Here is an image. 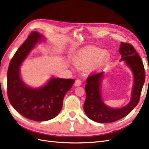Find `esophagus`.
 Instances as JSON below:
<instances>
[{
  "label": "esophagus",
  "instance_id": "34e87169",
  "mask_svg": "<svg viewBox=\"0 0 149 149\" xmlns=\"http://www.w3.org/2000/svg\"><path fill=\"white\" fill-rule=\"evenodd\" d=\"M81 80L79 79H78L76 80L75 81V83H74V85L75 86H80L81 84Z\"/></svg>",
  "mask_w": 149,
  "mask_h": 149
}]
</instances>
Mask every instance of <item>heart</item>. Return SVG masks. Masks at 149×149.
I'll return each instance as SVG.
<instances>
[{
    "mask_svg": "<svg viewBox=\"0 0 149 149\" xmlns=\"http://www.w3.org/2000/svg\"><path fill=\"white\" fill-rule=\"evenodd\" d=\"M109 59V54L107 51L97 47H89L84 49L75 58L76 65L79 66H88L94 62L95 66H101Z\"/></svg>",
    "mask_w": 149,
    "mask_h": 149,
    "instance_id": "heart-1",
    "label": "heart"
}]
</instances>
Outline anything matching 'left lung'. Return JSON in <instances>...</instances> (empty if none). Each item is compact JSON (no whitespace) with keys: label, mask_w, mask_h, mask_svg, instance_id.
<instances>
[{"label":"left lung","mask_w":149,"mask_h":149,"mask_svg":"<svg viewBox=\"0 0 149 149\" xmlns=\"http://www.w3.org/2000/svg\"><path fill=\"white\" fill-rule=\"evenodd\" d=\"M121 60H125L133 72L134 83L132 99L127 106L113 109L107 106L101 97V83L103 76L101 73H91L88 76L85 85L86 96L83 108L86 114L94 121L100 123H111L128 115L139 102L143 85L145 82L146 71L143 62L136 49L129 43H121L119 48Z\"/></svg>","instance_id":"obj_1"}]
</instances>
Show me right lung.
<instances>
[{"instance_id":"right-lung-1","label":"right lung","mask_w":149,"mask_h":149,"mask_svg":"<svg viewBox=\"0 0 149 149\" xmlns=\"http://www.w3.org/2000/svg\"><path fill=\"white\" fill-rule=\"evenodd\" d=\"M42 35L33 31L14 54L7 71V96L12 106L25 118L35 121L50 120L59 114L74 79L52 78L45 86L32 89L20 78V66Z\"/></svg>"}]
</instances>
